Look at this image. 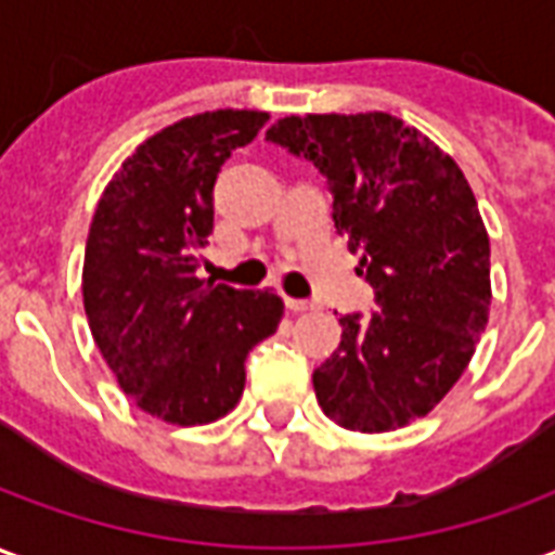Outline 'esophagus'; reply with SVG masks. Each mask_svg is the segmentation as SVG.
<instances>
[{
  "label": "esophagus",
  "mask_w": 555,
  "mask_h": 555,
  "mask_svg": "<svg viewBox=\"0 0 555 555\" xmlns=\"http://www.w3.org/2000/svg\"><path fill=\"white\" fill-rule=\"evenodd\" d=\"M285 306H288V312H309V309H314L312 300H294V297H285Z\"/></svg>",
  "instance_id": "34e87169"
}]
</instances>
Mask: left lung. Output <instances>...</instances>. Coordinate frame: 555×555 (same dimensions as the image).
Listing matches in <instances>:
<instances>
[{"label": "left lung", "instance_id": "8db88e82", "mask_svg": "<svg viewBox=\"0 0 555 555\" xmlns=\"http://www.w3.org/2000/svg\"><path fill=\"white\" fill-rule=\"evenodd\" d=\"M267 139L324 175L336 231L374 288L372 314L338 318V350L312 374L318 404L362 434L428 416L490 312V241L464 171L386 113L288 115Z\"/></svg>", "mask_w": 555, "mask_h": 555}]
</instances>
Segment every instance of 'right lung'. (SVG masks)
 <instances>
[{"instance_id":"obj_1","label":"right lung","mask_w":555,"mask_h":555,"mask_svg":"<svg viewBox=\"0 0 555 555\" xmlns=\"http://www.w3.org/2000/svg\"><path fill=\"white\" fill-rule=\"evenodd\" d=\"M267 118L217 109L159 130L121 163L91 219L82 264L91 336L137 408L171 425L234 410L249 350L282 321L276 294L195 276L219 169Z\"/></svg>"}]
</instances>
